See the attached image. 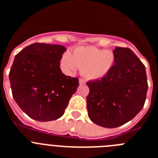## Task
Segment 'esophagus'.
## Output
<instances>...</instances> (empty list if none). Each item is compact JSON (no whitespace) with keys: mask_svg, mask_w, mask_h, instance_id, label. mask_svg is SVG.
<instances>
[{"mask_svg":"<svg viewBox=\"0 0 158 158\" xmlns=\"http://www.w3.org/2000/svg\"><path fill=\"white\" fill-rule=\"evenodd\" d=\"M79 84H80V85H85V81L84 80V79H79Z\"/></svg>","mask_w":158,"mask_h":158,"instance_id":"esophagus-1","label":"esophagus"}]
</instances>
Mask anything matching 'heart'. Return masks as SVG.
I'll return each mask as SVG.
<instances>
[{
  "label": "heart",
  "instance_id": "heart-1",
  "mask_svg": "<svg viewBox=\"0 0 158 158\" xmlns=\"http://www.w3.org/2000/svg\"><path fill=\"white\" fill-rule=\"evenodd\" d=\"M115 62V55L109 50H102L88 46L73 49L65 53L62 58L64 72L70 74L78 68L81 73L89 80H96L105 76Z\"/></svg>",
  "mask_w": 158,
  "mask_h": 158
}]
</instances>
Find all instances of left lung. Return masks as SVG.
Returning <instances> with one entry per match:
<instances>
[{
	"label": "left lung",
	"mask_w": 158,
	"mask_h": 158,
	"mask_svg": "<svg viewBox=\"0 0 158 158\" xmlns=\"http://www.w3.org/2000/svg\"><path fill=\"white\" fill-rule=\"evenodd\" d=\"M115 62L101 78L88 81V115L106 128L122 126L144 106L148 89L146 67L129 48L116 47Z\"/></svg>",
	"instance_id": "obj_1"
}]
</instances>
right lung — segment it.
I'll list each match as a JSON object with an SVG mask.
<instances>
[{"label": "right lung", "mask_w": 158, "mask_h": 158, "mask_svg": "<svg viewBox=\"0 0 158 158\" xmlns=\"http://www.w3.org/2000/svg\"><path fill=\"white\" fill-rule=\"evenodd\" d=\"M66 51L57 44L33 43L14 58L9 72L12 96L22 111L40 122L62 116L77 91V77L63 74L60 61Z\"/></svg>", "instance_id": "1"}]
</instances>
